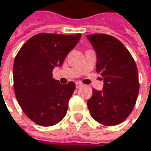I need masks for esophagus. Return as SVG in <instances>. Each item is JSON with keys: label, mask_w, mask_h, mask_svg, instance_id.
I'll return each instance as SVG.
<instances>
[{"label": "esophagus", "mask_w": 151, "mask_h": 151, "mask_svg": "<svg viewBox=\"0 0 151 151\" xmlns=\"http://www.w3.org/2000/svg\"><path fill=\"white\" fill-rule=\"evenodd\" d=\"M83 86V84L82 83H80V82H76V87L78 89V88H80L81 86Z\"/></svg>", "instance_id": "1"}]
</instances>
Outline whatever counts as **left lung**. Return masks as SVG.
I'll list each match as a JSON object with an SVG mask.
<instances>
[{
  "label": "left lung",
  "instance_id": "obj_1",
  "mask_svg": "<svg viewBox=\"0 0 151 151\" xmlns=\"http://www.w3.org/2000/svg\"><path fill=\"white\" fill-rule=\"evenodd\" d=\"M96 52V72L103 88L93 89L87 101L91 116L99 123L114 126L132 112L139 93L138 72L131 54L118 39L105 34L87 35Z\"/></svg>",
  "mask_w": 151,
  "mask_h": 151
}]
</instances>
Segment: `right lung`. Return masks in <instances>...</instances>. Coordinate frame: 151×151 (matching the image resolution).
Wrapping results in <instances>:
<instances>
[{"instance_id": "add662e5", "label": "right lung", "mask_w": 151, "mask_h": 151, "mask_svg": "<svg viewBox=\"0 0 151 151\" xmlns=\"http://www.w3.org/2000/svg\"><path fill=\"white\" fill-rule=\"evenodd\" d=\"M80 37L81 34L39 33L22 46L15 57L13 76L16 100L25 114L40 126H53L66 114L75 83L60 84L52 78V71L63 65Z\"/></svg>"}]
</instances>
